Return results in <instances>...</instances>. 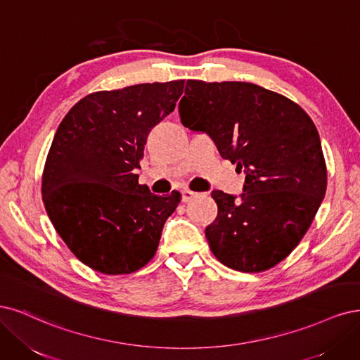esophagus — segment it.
Segmentation results:
<instances>
[{
	"label": "esophagus",
	"instance_id": "34e87169",
	"mask_svg": "<svg viewBox=\"0 0 360 360\" xmlns=\"http://www.w3.org/2000/svg\"><path fill=\"white\" fill-rule=\"evenodd\" d=\"M195 195H197L195 191H191L188 188H185V190H182V202H190L191 199H194Z\"/></svg>",
	"mask_w": 360,
	"mask_h": 360
}]
</instances>
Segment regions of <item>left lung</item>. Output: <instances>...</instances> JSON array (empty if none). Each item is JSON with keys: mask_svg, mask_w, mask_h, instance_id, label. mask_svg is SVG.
Returning <instances> with one entry per match:
<instances>
[{"mask_svg": "<svg viewBox=\"0 0 360 360\" xmlns=\"http://www.w3.org/2000/svg\"><path fill=\"white\" fill-rule=\"evenodd\" d=\"M179 115L247 175L239 199L212 191L218 215L205 235L214 256L239 272L274 268L302 240L326 193L314 122L295 101L248 82L187 80Z\"/></svg>", "mask_w": 360, "mask_h": 360, "instance_id": "left-lung-1", "label": "left lung"}]
</instances>
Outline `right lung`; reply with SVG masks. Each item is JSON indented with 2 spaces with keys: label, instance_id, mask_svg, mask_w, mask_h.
<instances>
[{
  "label": "right lung",
  "instance_id": "1",
  "mask_svg": "<svg viewBox=\"0 0 360 360\" xmlns=\"http://www.w3.org/2000/svg\"><path fill=\"white\" fill-rule=\"evenodd\" d=\"M185 80L88 94L61 121L46 158L41 194L65 245L106 275L136 272L155 256L181 193L155 195L133 172L146 137L176 106Z\"/></svg>",
  "mask_w": 360,
  "mask_h": 360
}]
</instances>
